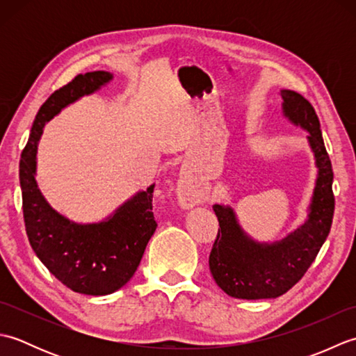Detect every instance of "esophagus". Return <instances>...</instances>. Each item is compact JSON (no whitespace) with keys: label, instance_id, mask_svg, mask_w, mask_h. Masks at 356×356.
<instances>
[{"label":"esophagus","instance_id":"1","mask_svg":"<svg viewBox=\"0 0 356 356\" xmlns=\"http://www.w3.org/2000/svg\"><path fill=\"white\" fill-rule=\"evenodd\" d=\"M176 194L180 205L186 209L199 205V203L203 200V193L199 188L197 182H195L194 176L188 170L180 171Z\"/></svg>","mask_w":356,"mask_h":356}]
</instances>
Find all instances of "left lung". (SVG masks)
<instances>
[{"mask_svg": "<svg viewBox=\"0 0 356 356\" xmlns=\"http://www.w3.org/2000/svg\"><path fill=\"white\" fill-rule=\"evenodd\" d=\"M280 96L283 116L307 131V145L316 168L314 191L305 222L274 241H259L249 236L231 205L213 207L220 228L209 254V270L220 289L234 298L263 300L286 293L315 260L334 218V171L318 116L311 102L293 90H280Z\"/></svg>", "mask_w": 356, "mask_h": 356, "instance_id": "8db88e82", "label": "left lung"}]
</instances>
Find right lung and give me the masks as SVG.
<instances>
[{
    "label": "right lung",
    "mask_w": 356,
    "mask_h": 356,
    "mask_svg": "<svg viewBox=\"0 0 356 356\" xmlns=\"http://www.w3.org/2000/svg\"><path fill=\"white\" fill-rule=\"evenodd\" d=\"M113 81L110 72L79 74L53 93L38 111L19 161L26 232L38 259L59 282L84 295H108L134 275L157 225L153 188L138 191L99 222L79 223L53 208L36 182V154L45 124L81 97Z\"/></svg>",
    "instance_id": "add662e5"
}]
</instances>
